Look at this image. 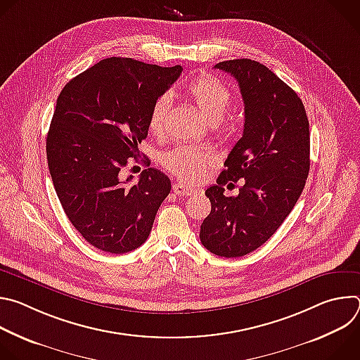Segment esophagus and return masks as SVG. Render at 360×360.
Returning a JSON list of instances; mask_svg holds the SVG:
<instances>
[{"mask_svg":"<svg viewBox=\"0 0 360 360\" xmlns=\"http://www.w3.org/2000/svg\"><path fill=\"white\" fill-rule=\"evenodd\" d=\"M172 191H174L178 196H192V195H195V193H196V191H195L193 188L186 186V185H184V184H181V182L174 184Z\"/></svg>","mask_w":360,"mask_h":360,"instance_id":"34e87169","label":"esophagus"}]
</instances>
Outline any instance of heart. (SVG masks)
Wrapping results in <instances>:
<instances>
[{"label":"heart","instance_id":"heart-1","mask_svg":"<svg viewBox=\"0 0 360 360\" xmlns=\"http://www.w3.org/2000/svg\"><path fill=\"white\" fill-rule=\"evenodd\" d=\"M186 94L193 101L200 114L211 124L219 122L232 104V95L226 85L210 75H199L186 88ZM169 112V96L161 95L152 104L148 125L152 134L161 135L165 129ZM210 152L193 146L181 145L164 153L162 165L176 178L195 182L200 178L210 164Z\"/></svg>","mask_w":360,"mask_h":360}]
</instances>
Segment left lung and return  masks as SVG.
<instances>
[{
	"label": "left lung",
	"mask_w": 360,
	"mask_h": 360,
	"mask_svg": "<svg viewBox=\"0 0 360 360\" xmlns=\"http://www.w3.org/2000/svg\"><path fill=\"white\" fill-rule=\"evenodd\" d=\"M215 68L238 81L245 124L217 185L205 191L212 208L199 238L210 252L238 258L264 245L297 202L311 165L309 121L297 94L264 64L242 58ZM242 177L238 196L225 197L223 186Z\"/></svg>",
	"instance_id": "1"
}]
</instances>
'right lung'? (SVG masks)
<instances>
[{"mask_svg": "<svg viewBox=\"0 0 360 360\" xmlns=\"http://www.w3.org/2000/svg\"><path fill=\"white\" fill-rule=\"evenodd\" d=\"M181 72V65L112 57L72 78L57 99L46 135L49 174L71 224L101 250L139 248L171 192L169 178L155 168L135 185L120 174L148 135L152 104Z\"/></svg>", "mask_w": 360, "mask_h": 360, "instance_id": "right-lung-1", "label": "right lung"}]
</instances>
